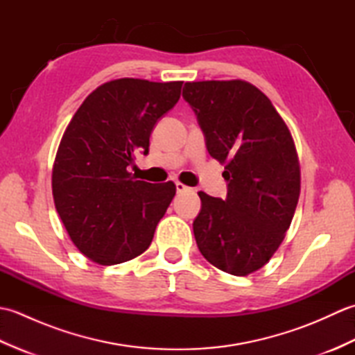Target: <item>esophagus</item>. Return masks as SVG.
I'll use <instances>...</instances> for the list:
<instances>
[{
    "mask_svg": "<svg viewBox=\"0 0 355 355\" xmlns=\"http://www.w3.org/2000/svg\"><path fill=\"white\" fill-rule=\"evenodd\" d=\"M175 187H177V192H178V193L191 191V187H187V186H186V184H183L182 182H175Z\"/></svg>",
    "mask_w": 355,
    "mask_h": 355,
    "instance_id": "1",
    "label": "esophagus"
}]
</instances>
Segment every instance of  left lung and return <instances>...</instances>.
I'll list each match as a JSON object with an SVG mask.
<instances>
[{"label": "left lung", "mask_w": 355, "mask_h": 355, "mask_svg": "<svg viewBox=\"0 0 355 355\" xmlns=\"http://www.w3.org/2000/svg\"><path fill=\"white\" fill-rule=\"evenodd\" d=\"M209 154L224 164L227 198L198 192L193 235L201 254L225 273L262 268L282 244L300 193V166L288 126L250 82H186Z\"/></svg>", "instance_id": "1"}]
</instances>
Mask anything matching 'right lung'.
Wrapping results in <instances>:
<instances>
[{
	"mask_svg": "<svg viewBox=\"0 0 355 355\" xmlns=\"http://www.w3.org/2000/svg\"><path fill=\"white\" fill-rule=\"evenodd\" d=\"M182 80L122 78L105 82L74 112L51 172L53 200L73 244L99 266L137 258L150 245L175 195L128 172L148 154L149 135L182 94Z\"/></svg>",
	"mask_w": 355,
	"mask_h": 355,
	"instance_id": "right-lung-1",
	"label": "right lung"
}]
</instances>
